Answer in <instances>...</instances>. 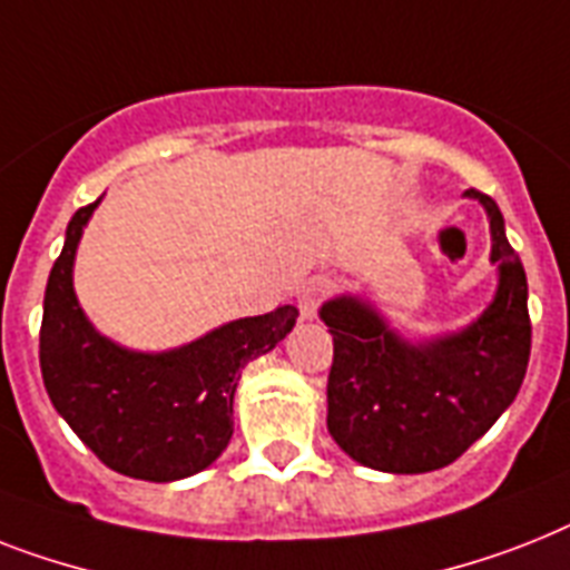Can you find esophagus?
I'll use <instances>...</instances> for the list:
<instances>
[{
	"mask_svg": "<svg viewBox=\"0 0 570 570\" xmlns=\"http://www.w3.org/2000/svg\"><path fill=\"white\" fill-rule=\"evenodd\" d=\"M322 295H325V284L322 281H309L298 289V316L301 322H313L316 318V309L322 304Z\"/></svg>",
	"mask_w": 570,
	"mask_h": 570,
	"instance_id": "1",
	"label": "esophagus"
}]
</instances>
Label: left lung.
I'll list each match as a JSON object with an SVG mask.
<instances>
[{
  "instance_id": "left-lung-1",
  "label": "left lung",
  "mask_w": 570,
  "mask_h": 570,
  "mask_svg": "<svg viewBox=\"0 0 570 570\" xmlns=\"http://www.w3.org/2000/svg\"><path fill=\"white\" fill-rule=\"evenodd\" d=\"M489 219L498 286L465 327L410 340L365 295L342 293L318 318L333 336L327 430L365 469L424 474L451 465L515 401L530 360L524 266L501 207L469 189Z\"/></svg>"
}]
</instances>
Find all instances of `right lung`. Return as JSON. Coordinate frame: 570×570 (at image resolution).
<instances>
[{"label": "right lung", "instance_id": "1", "mask_svg": "<svg viewBox=\"0 0 570 570\" xmlns=\"http://www.w3.org/2000/svg\"><path fill=\"white\" fill-rule=\"evenodd\" d=\"M92 205L69 219L49 272L40 368L58 415L108 469L173 483L219 460L234 436L239 372L295 327L293 304L234 318L169 351H134L96 331L78 304L72 269Z\"/></svg>", "mask_w": 570, "mask_h": 570}]
</instances>
